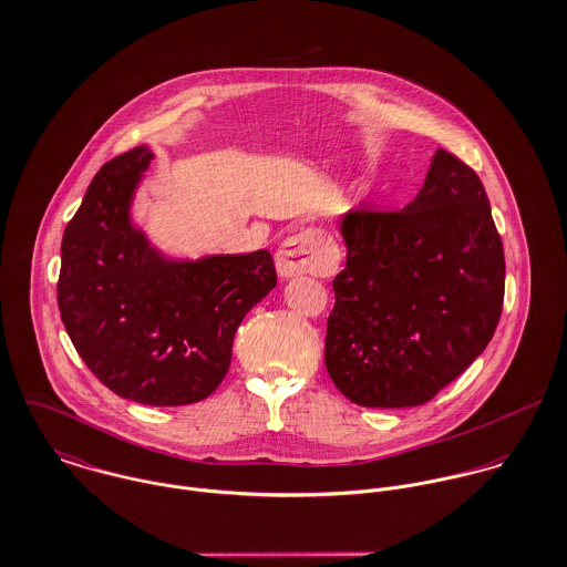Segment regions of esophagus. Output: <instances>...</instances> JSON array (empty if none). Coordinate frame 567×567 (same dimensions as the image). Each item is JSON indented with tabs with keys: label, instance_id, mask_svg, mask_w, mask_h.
<instances>
[{
	"label": "esophagus",
	"instance_id": "esophagus-1",
	"mask_svg": "<svg viewBox=\"0 0 567 567\" xmlns=\"http://www.w3.org/2000/svg\"><path fill=\"white\" fill-rule=\"evenodd\" d=\"M275 266L288 279L306 272L327 275L333 270V259L327 255L319 231L306 229L281 243L275 252Z\"/></svg>",
	"mask_w": 567,
	"mask_h": 567
}]
</instances>
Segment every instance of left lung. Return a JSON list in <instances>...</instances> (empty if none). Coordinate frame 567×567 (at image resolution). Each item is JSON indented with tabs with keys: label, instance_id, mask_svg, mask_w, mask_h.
<instances>
[{
	"label": "left lung",
	"instance_id": "left-lung-1",
	"mask_svg": "<svg viewBox=\"0 0 567 567\" xmlns=\"http://www.w3.org/2000/svg\"><path fill=\"white\" fill-rule=\"evenodd\" d=\"M324 367L353 404L430 402L483 351L502 315L504 248L478 174L439 148L400 212H349Z\"/></svg>",
	"mask_w": 567,
	"mask_h": 567
}]
</instances>
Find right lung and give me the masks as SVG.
Segmentation results:
<instances>
[{
  "label": "right lung",
  "instance_id": "1",
  "mask_svg": "<svg viewBox=\"0 0 567 567\" xmlns=\"http://www.w3.org/2000/svg\"><path fill=\"white\" fill-rule=\"evenodd\" d=\"M151 162L137 146L93 176L63 234L59 310L84 364L115 395L187 405L225 380L234 336L277 272L268 250L163 257L131 220Z\"/></svg>",
  "mask_w": 567,
  "mask_h": 567
}]
</instances>
